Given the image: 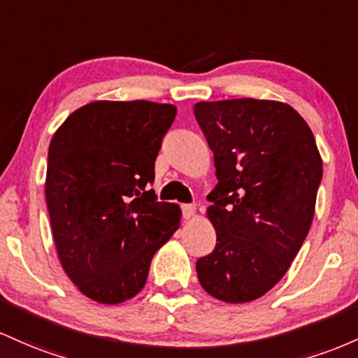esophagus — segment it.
Instances as JSON below:
<instances>
[{
    "label": "esophagus",
    "instance_id": "1",
    "mask_svg": "<svg viewBox=\"0 0 358 358\" xmlns=\"http://www.w3.org/2000/svg\"><path fill=\"white\" fill-rule=\"evenodd\" d=\"M196 215V206L194 204H182V216L186 220H191Z\"/></svg>",
    "mask_w": 358,
    "mask_h": 358
}]
</instances>
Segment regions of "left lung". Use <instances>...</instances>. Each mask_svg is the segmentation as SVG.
<instances>
[{"label":"left lung","mask_w":358,"mask_h":358,"mask_svg":"<svg viewBox=\"0 0 358 358\" xmlns=\"http://www.w3.org/2000/svg\"><path fill=\"white\" fill-rule=\"evenodd\" d=\"M194 116L218 178L206 210L216 247L196 272L213 298L250 303L282 279L306 238L323 178L320 150L287 103L199 101Z\"/></svg>","instance_id":"obj_1"}]
</instances>
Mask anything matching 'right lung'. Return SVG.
Returning a JSON list of instances; mask_svg holds the SVG:
<instances>
[{
    "label": "right lung",
    "instance_id": "1",
    "mask_svg": "<svg viewBox=\"0 0 358 358\" xmlns=\"http://www.w3.org/2000/svg\"><path fill=\"white\" fill-rule=\"evenodd\" d=\"M174 104L92 101L57 128L49 145L45 201L62 268L86 298L131 299L152 257L174 235L180 208L157 201L154 166Z\"/></svg>",
    "mask_w": 358,
    "mask_h": 358
}]
</instances>
